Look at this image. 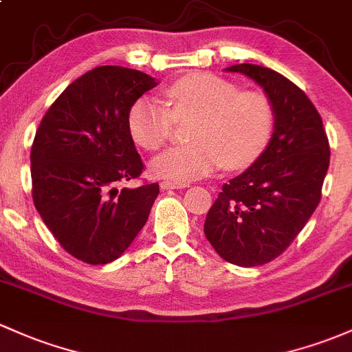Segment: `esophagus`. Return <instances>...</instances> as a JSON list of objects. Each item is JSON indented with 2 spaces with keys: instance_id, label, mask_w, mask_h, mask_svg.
<instances>
[{
  "instance_id": "obj_1",
  "label": "esophagus",
  "mask_w": 352,
  "mask_h": 352,
  "mask_svg": "<svg viewBox=\"0 0 352 352\" xmlns=\"http://www.w3.org/2000/svg\"><path fill=\"white\" fill-rule=\"evenodd\" d=\"M186 186V183H175V181H162L161 183V190H183Z\"/></svg>"
}]
</instances>
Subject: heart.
I'll use <instances>...</instances> for the list:
<instances>
[{"instance_id": "obj_1", "label": "heart", "mask_w": 352, "mask_h": 352, "mask_svg": "<svg viewBox=\"0 0 352 352\" xmlns=\"http://www.w3.org/2000/svg\"><path fill=\"white\" fill-rule=\"evenodd\" d=\"M169 109L142 96L127 111V127L138 144L156 151L166 144L176 119L196 117L191 144L176 146L151 161L162 179H199L220 169H240L263 153L274 131V107L262 92L240 90L208 72L184 75L164 89Z\"/></svg>"}]
</instances>
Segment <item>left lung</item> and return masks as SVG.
Returning a JSON list of instances; mask_svg holds the SVG:
<instances>
[{"label": "left lung", "mask_w": 352, "mask_h": 352, "mask_svg": "<svg viewBox=\"0 0 352 352\" xmlns=\"http://www.w3.org/2000/svg\"><path fill=\"white\" fill-rule=\"evenodd\" d=\"M225 72L262 87L274 107V132L250 168L223 184L206 214L205 235L226 262L258 267L277 258L312 217L331 149L319 112L289 78L252 63Z\"/></svg>", "instance_id": "obj_1"}]
</instances>
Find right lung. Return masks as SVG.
Listing matches in <instances>:
<instances>
[{"label":"right lung","mask_w":352,"mask_h":352,"mask_svg":"<svg viewBox=\"0 0 352 352\" xmlns=\"http://www.w3.org/2000/svg\"><path fill=\"white\" fill-rule=\"evenodd\" d=\"M139 70L104 65L60 94L32 146L33 201L70 255L90 265L114 262L149 218L160 184L117 188L142 173L127 111L154 89Z\"/></svg>","instance_id":"1"}]
</instances>
